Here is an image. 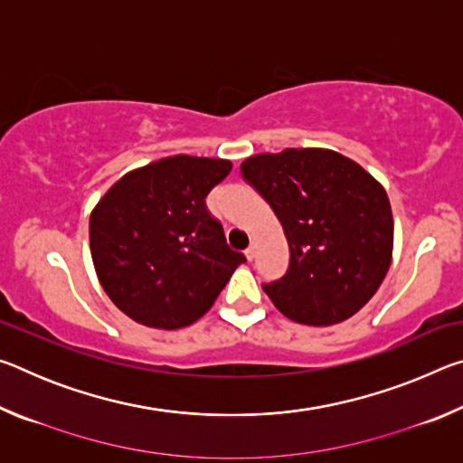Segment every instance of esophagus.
I'll return each mask as SVG.
<instances>
[{
  "mask_svg": "<svg viewBox=\"0 0 463 463\" xmlns=\"http://www.w3.org/2000/svg\"><path fill=\"white\" fill-rule=\"evenodd\" d=\"M245 257H247L249 261L253 260V257H255V247H253V245H250V247H247V249H245Z\"/></svg>",
  "mask_w": 463,
  "mask_h": 463,
  "instance_id": "1",
  "label": "esophagus"
}]
</instances>
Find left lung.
<instances>
[{
  "label": "left lung",
  "instance_id": "left-lung-1",
  "mask_svg": "<svg viewBox=\"0 0 463 463\" xmlns=\"http://www.w3.org/2000/svg\"><path fill=\"white\" fill-rule=\"evenodd\" d=\"M241 174L288 239L286 276L263 286L273 307L310 326L362 310L386 278L394 247L390 200L378 179L331 148L253 155Z\"/></svg>",
  "mask_w": 463,
  "mask_h": 463
}]
</instances>
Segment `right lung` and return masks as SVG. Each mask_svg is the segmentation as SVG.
Here are the masks:
<instances>
[{"mask_svg": "<svg viewBox=\"0 0 463 463\" xmlns=\"http://www.w3.org/2000/svg\"><path fill=\"white\" fill-rule=\"evenodd\" d=\"M231 169L226 159L165 156L124 174L91 210L96 276L135 323L190 326L247 261L206 208V195Z\"/></svg>", "mask_w": 463, "mask_h": 463, "instance_id": "1", "label": "right lung"}]
</instances>
